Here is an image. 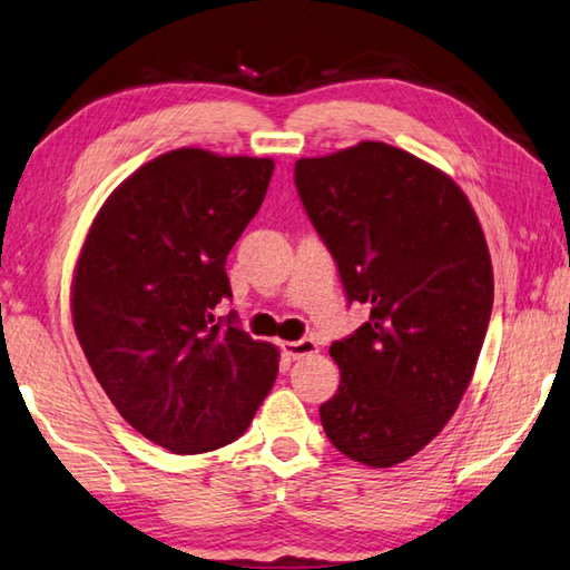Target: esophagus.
Listing matches in <instances>:
<instances>
[{
	"mask_svg": "<svg viewBox=\"0 0 570 570\" xmlns=\"http://www.w3.org/2000/svg\"><path fill=\"white\" fill-rule=\"evenodd\" d=\"M282 348H284V353L288 355V358L298 361V358H304V355L316 353L318 345H316V341H311V338H301V341H286Z\"/></svg>",
	"mask_w": 570,
	"mask_h": 570,
	"instance_id": "esophagus-1",
	"label": "esophagus"
}]
</instances>
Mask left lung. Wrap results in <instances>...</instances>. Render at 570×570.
I'll return each mask as SVG.
<instances>
[{
    "instance_id": "obj_1",
    "label": "left lung",
    "mask_w": 570,
    "mask_h": 570,
    "mask_svg": "<svg viewBox=\"0 0 570 570\" xmlns=\"http://www.w3.org/2000/svg\"><path fill=\"white\" fill-rule=\"evenodd\" d=\"M294 183L348 304L371 306L331 345L341 385L321 425L355 462L400 464L438 438L472 381L494 304L484 232L452 177L387 142L301 158Z\"/></svg>"
}]
</instances>
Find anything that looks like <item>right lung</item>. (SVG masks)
Returning <instances> with one entry per match:
<instances>
[{
    "mask_svg": "<svg viewBox=\"0 0 570 570\" xmlns=\"http://www.w3.org/2000/svg\"><path fill=\"white\" fill-rule=\"evenodd\" d=\"M269 158L180 148L114 189L78 256V343L110 403L175 454L225 448L247 432L276 381L278 351L234 311L227 254L259 212Z\"/></svg>",
    "mask_w": 570,
    "mask_h": 570,
    "instance_id": "right-lung-1",
    "label": "right lung"
}]
</instances>
